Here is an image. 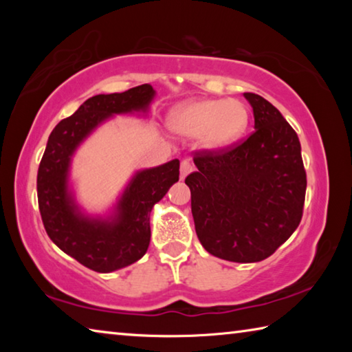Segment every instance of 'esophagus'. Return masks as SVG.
I'll return each mask as SVG.
<instances>
[{"instance_id":"1","label":"esophagus","mask_w":352,"mask_h":352,"mask_svg":"<svg viewBox=\"0 0 352 352\" xmlns=\"http://www.w3.org/2000/svg\"><path fill=\"white\" fill-rule=\"evenodd\" d=\"M192 169H194L192 163H190L189 160H183L182 164H180V178H182V180H183V178L186 177L188 174H190V172H192Z\"/></svg>"}]
</instances>
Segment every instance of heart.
Returning a JSON list of instances; mask_svg holds the SVG:
<instances>
[{
    "label": "heart",
    "mask_w": 352,
    "mask_h": 352,
    "mask_svg": "<svg viewBox=\"0 0 352 352\" xmlns=\"http://www.w3.org/2000/svg\"><path fill=\"white\" fill-rule=\"evenodd\" d=\"M248 109L237 99L190 100L172 110L169 127L182 136H199L201 146L210 151L228 147L245 133Z\"/></svg>",
    "instance_id": "obj_1"
}]
</instances>
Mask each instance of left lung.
I'll list each match as a JSON object with an SVG mask.
<instances>
[{
	"mask_svg": "<svg viewBox=\"0 0 352 352\" xmlns=\"http://www.w3.org/2000/svg\"><path fill=\"white\" fill-rule=\"evenodd\" d=\"M254 132L219 151L194 155L186 177L195 233L208 253L231 262H259L298 228L306 197V170L298 135L259 94L243 93Z\"/></svg>",
	"mask_w": 352,
	"mask_h": 352,
	"instance_id": "8db88e82",
	"label": "left lung"
}]
</instances>
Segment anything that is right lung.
I'll use <instances>...</instances> for the list:
<instances>
[{"mask_svg":"<svg viewBox=\"0 0 352 352\" xmlns=\"http://www.w3.org/2000/svg\"><path fill=\"white\" fill-rule=\"evenodd\" d=\"M155 90L144 85L87 99L50 135L37 174L38 208L47 236L82 265L110 273L133 264L151 242V211L178 182L180 162L136 172L110 219L83 216L68 189L71 157L99 124L113 115L146 111Z\"/></svg>","mask_w":352,"mask_h":352,"instance_id":"1","label":"right lung"}]
</instances>
